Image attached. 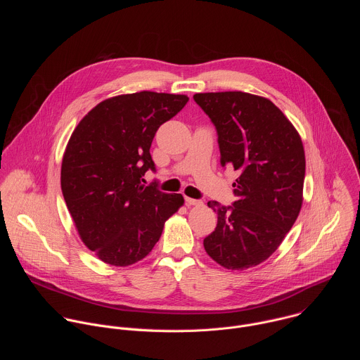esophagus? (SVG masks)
<instances>
[{
    "instance_id": "esophagus-1",
    "label": "esophagus",
    "mask_w": 360,
    "mask_h": 360,
    "mask_svg": "<svg viewBox=\"0 0 360 360\" xmlns=\"http://www.w3.org/2000/svg\"><path fill=\"white\" fill-rule=\"evenodd\" d=\"M185 202H186L188 207H202V205H203L202 200L193 199V198H188V196H185Z\"/></svg>"
}]
</instances>
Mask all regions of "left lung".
<instances>
[{
    "label": "left lung",
    "mask_w": 360,
    "mask_h": 360,
    "mask_svg": "<svg viewBox=\"0 0 360 360\" xmlns=\"http://www.w3.org/2000/svg\"><path fill=\"white\" fill-rule=\"evenodd\" d=\"M196 104L217 128L221 165L240 175L236 200L222 207L203 246L221 266L242 271L266 261L293 226L304 181L302 139L272 101L240 91L195 94Z\"/></svg>",
    "instance_id": "1"
}]
</instances>
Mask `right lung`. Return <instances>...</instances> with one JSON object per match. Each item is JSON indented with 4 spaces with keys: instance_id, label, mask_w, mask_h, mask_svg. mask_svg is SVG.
<instances>
[{
    "instance_id": "add662e5",
    "label": "right lung",
    "mask_w": 360,
    "mask_h": 360,
    "mask_svg": "<svg viewBox=\"0 0 360 360\" xmlns=\"http://www.w3.org/2000/svg\"><path fill=\"white\" fill-rule=\"evenodd\" d=\"M186 95L141 91L108 98L74 129L61 167V189L75 228L98 258L128 266L152 250L165 221L184 205L157 182L150 143L158 128L185 105Z\"/></svg>"
}]
</instances>
